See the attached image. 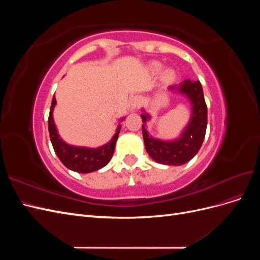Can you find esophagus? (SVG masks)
I'll list each match as a JSON object with an SVG mask.
<instances>
[{
    "label": "esophagus",
    "instance_id": "1",
    "mask_svg": "<svg viewBox=\"0 0 260 260\" xmlns=\"http://www.w3.org/2000/svg\"><path fill=\"white\" fill-rule=\"evenodd\" d=\"M141 103H142V101H141V98L139 95L132 96L130 99V108L132 109V111H136V109H138L140 107Z\"/></svg>",
    "mask_w": 260,
    "mask_h": 260
}]
</instances>
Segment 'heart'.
I'll list each match as a JSON object with an SVG mask.
<instances>
[{
  "instance_id": "1",
  "label": "heart",
  "mask_w": 260,
  "mask_h": 260,
  "mask_svg": "<svg viewBox=\"0 0 260 260\" xmlns=\"http://www.w3.org/2000/svg\"><path fill=\"white\" fill-rule=\"evenodd\" d=\"M166 75H167V76H170V73H169V72H167V73H166Z\"/></svg>"
}]
</instances>
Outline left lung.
Returning <instances> with one entry per match:
<instances>
[{
  "instance_id": "1",
  "label": "left lung",
  "mask_w": 260,
  "mask_h": 260,
  "mask_svg": "<svg viewBox=\"0 0 260 260\" xmlns=\"http://www.w3.org/2000/svg\"><path fill=\"white\" fill-rule=\"evenodd\" d=\"M170 90H178L190 100L192 116L182 136L175 141H161L148 135L145 122L149 119L147 114L142 117V133L146 152L152 158L164 165L180 166L191 160L198 154L205 138L207 128V106L204 99L203 88L200 81L184 80L179 86H169Z\"/></svg>"
}]
</instances>
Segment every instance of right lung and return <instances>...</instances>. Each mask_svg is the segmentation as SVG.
Returning <instances> with one entry per match:
<instances>
[{
	"label": "right lung",
	"instance_id": "obj_1",
	"mask_svg": "<svg viewBox=\"0 0 260 260\" xmlns=\"http://www.w3.org/2000/svg\"><path fill=\"white\" fill-rule=\"evenodd\" d=\"M55 104H56V99H55L54 94L48 121L49 132L54 151L60 161L64 164V166L73 171L80 172V174H89V172H93L106 166L114 154L116 141L119 136L120 125L117 128V132L113 139L101 147L88 148L69 145L59 138L57 129L55 127L53 119V109Z\"/></svg>",
	"mask_w": 260,
	"mask_h": 260
}]
</instances>
